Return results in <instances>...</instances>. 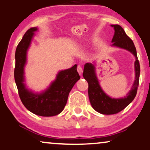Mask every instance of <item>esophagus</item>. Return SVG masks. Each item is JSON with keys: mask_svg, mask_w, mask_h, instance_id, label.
<instances>
[{"mask_svg": "<svg viewBox=\"0 0 150 150\" xmlns=\"http://www.w3.org/2000/svg\"><path fill=\"white\" fill-rule=\"evenodd\" d=\"M77 70V72H78V73L79 74V75H81V74H82V68H81V66H78Z\"/></svg>", "mask_w": 150, "mask_h": 150, "instance_id": "1", "label": "esophagus"}]
</instances>
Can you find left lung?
<instances>
[{
  "mask_svg": "<svg viewBox=\"0 0 150 150\" xmlns=\"http://www.w3.org/2000/svg\"><path fill=\"white\" fill-rule=\"evenodd\" d=\"M115 30L111 47L125 49L130 52L135 57V78L130 91L126 96L121 98H112L101 87L96 73V62L84 65L83 77L88 83V97L93 109L103 115H113L123 110L134 100L137 93L140 76V65L138 60L137 50L133 41L127 36L122 27L119 25H111Z\"/></svg>",
  "mask_w": 150,
  "mask_h": 150,
  "instance_id": "left-lung-1",
  "label": "left lung"
}]
</instances>
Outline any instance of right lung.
Segmentation results:
<instances>
[{
  "mask_svg": "<svg viewBox=\"0 0 150 150\" xmlns=\"http://www.w3.org/2000/svg\"><path fill=\"white\" fill-rule=\"evenodd\" d=\"M38 27H32L26 32L16 50L14 78L21 101L28 110L42 117L59 115L67 104L68 97L75 83L80 79L77 65L61 70L56 77L44 91L34 92L28 88L25 81V68L27 62V52L35 36Z\"/></svg>",
  "mask_w": 150,
  "mask_h": 150,
  "instance_id": "1",
  "label": "right lung"
}]
</instances>
